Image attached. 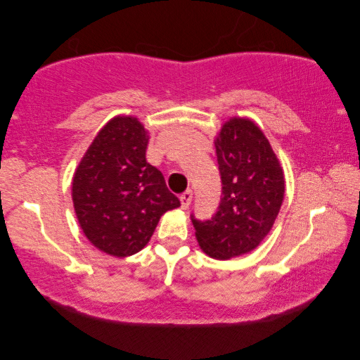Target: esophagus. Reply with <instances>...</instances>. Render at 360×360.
<instances>
[{
	"label": "esophagus",
	"instance_id": "esophagus-1",
	"mask_svg": "<svg viewBox=\"0 0 360 360\" xmlns=\"http://www.w3.org/2000/svg\"><path fill=\"white\" fill-rule=\"evenodd\" d=\"M179 200H181V207L184 210L188 209L190 202H192V200H193V192L192 190H186V192L179 196Z\"/></svg>",
	"mask_w": 360,
	"mask_h": 360
}]
</instances>
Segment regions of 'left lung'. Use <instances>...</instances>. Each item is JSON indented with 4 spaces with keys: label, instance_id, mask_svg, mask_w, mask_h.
<instances>
[{
    "label": "left lung",
    "instance_id": "8db88e82",
    "mask_svg": "<svg viewBox=\"0 0 360 360\" xmlns=\"http://www.w3.org/2000/svg\"><path fill=\"white\" fill-rule=\"evenodd\" d=\"M223 196L207 221L192 215L196 240L212 258L229 259L254 250L277 218L285 176L281 165L250 119L232 117L215 141Z\"/></svg>",
    "mask_w": 360,
    "mask_h": 360
}]
</instances>
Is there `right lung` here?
Returning a JSON list of instances; mask_svg holds the SVG:
<instances>
[{"instance_id":"right-lung-1","label":"right lung","mask_w":360,"mask_h":360,"mask_svg":"<svg viewBox=\"0 0 360 360\" xmlns=\"http://www.w3.org/2000/svg\"><path fill=\"white\" fill-rule=\"evenodd\" d=\"M147 129L117 116L106 124L72 179L79 224L94 246L112 257H129L147 246L160 217L181 202L164 174L147 162Z\"/></svg>"}]
</instances>
